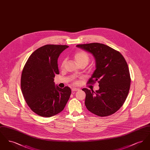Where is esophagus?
<instances>
[{
    "mask_svg": "<svg viewBox=\"0 0 150 150\" xmlns=\"http://www.w3.org/2000/svg\"><path fill=\"white\" fill-rule=\"evenodd\" d=\"M78 90H79V88H72V92L78 91Z\"/></svg>",
    "mask_w": 150,
    "mask_h": 150,
    "instance_id": "1",
    "label": "esophagus"
}]
</instances>
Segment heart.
<instances>
[{
	"mask_svg": "<svg viewBox=\"0 0 150 150\" xmlns=\"http://www.w3.org/2000/svg\"><path fill=\"white\" fill-rule=\"evenodd\" d=\"M74 60L76 62V64H84L86 65L88 64L89 61V57L88 54L86 53V52L83 50H80L77 52L74 56ZM66 62V61L64 60L62 63V67L64 66V64Z\"/></svg>",
	"mask_w": 150,
	"mask_h": 150,
	"instance_id": "b5f03b06",
	"label": "heart"
}]
</instances>
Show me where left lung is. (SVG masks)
Here are the masks:
<instances>
[{
	"instance_id": "1",
	"label": "left lung",
	"mask_w": 150,
	"mask_h": 150,
	"mask_svg": "<svg viewBox=\"0 0 150 150\" xmlns=\"http://www.w3.org/2000/svg\"><path fill=\"white\" fill-rule=\"evenodd\" d=\"M76 47L91 53L96 61V70L88 84L97 81L100 89L96 92L87 88L85 105L92 113L107 116L115 113L128 96L130 76L128 66L121 53L100 43L79 44Z\"/></svg>"
}]
</instances>
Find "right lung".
Instances as JSON below:
<instances>
[{
	"instance_id": "1",
	"label": "right lung",
	"mask_w": 150,
	"mask_h": 150,
	"mask_svg": "<svg viewBox=\"0 0 150 150\" xmlns=\"http://www.w3.org/2000/svg\"><path fill=\"white\" fill-rule=\"evenodd\" d=\"M69 46L45 45L35 50L25 65L21 79L23 97L31 110L40 116L50 117L61 112L69 100L68 86H56L54 78L59 74L57 61Z\"/></svg>"
}]
</instances>
